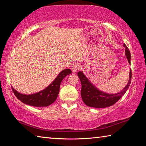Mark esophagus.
<instances>
[{"label": "esophagus", "instance_id": "obj_1", "mask_svg": "<svg viewBox=\"0 0 146 146\" xmlns=\"http://www.w3.org/2000/svg\"><path fill=\"white\" fill-rule=\"evenodd\" d=\"M80 66L78 64H73L72 66H71V70H72V71L73 73H76L77 72V71L80 70Z\"/></svg>", "mask_w": 146, "mask_h": 146}]
</instances>
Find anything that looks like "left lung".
I'll use <instances>...</instances> for the list:
<instances>
[{"label": "left lung", "instance_id": "1", "mask_svg": "<svg viewBox=\"0 0 146 146\" xmlns=\"http://www.w3.org/2000/svg\"><path fill=\"white\" fill-rule=\"evenodd\" d=\"M123 46L125 48V56L130 64V51L125 44H123ZM77 75L80 78L81 84H82L80 93L83 102L88 106L97 108H104L109 107V106H111L118 100H119L120 98L126 92L127 89L129 88L132 76L131 70L129 73V80L128 81L127 86L119 93L116 94H108L98 90L89 81L88 78L84 75L82 72L79 71Z\"/></svg>", "mask_w": 146, "mask_h": 146}]
</instances>
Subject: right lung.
<instances>
[{
	"instance_id": "obj_1",
	"label": "right lung",
	"mask_w": 146,
	"mask_h": 146,
	"mask_svg": "<svg viewBox=\"0 0 146 146\" xmlns=\"http://www.w3.org/2000/svg\"><path fill=\"white\" fill-rule=\"evenodd\" d=\"M70 73H71V71L70 69H66L62 71L49 86L40 92L31 95H23L14 90L13 87L11 88L17 98L24 104L35 107H46L56 100L60 90L62 80Z\"/></svg>"
}]
</instances>
